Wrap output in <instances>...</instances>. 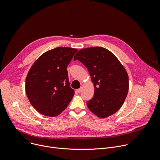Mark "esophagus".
I'll return each instance as SVG.
<instances>
[{
    "label": "esophagus",
    "instance_id": "34e87169",
    "mask_svg": "<svg viewBox=\"0 0 160 160\" xmlns=\"http://www.w3.org/2000/svg\"><path fill=\"white\" fill-rule=\"evenodd\" d=\"M81 90H82V88H78V89H77V92L78 93H80V92H81Z\"/></svg>",
    "mask_w": 160,
    "mask_h": 160
}]
</instances>
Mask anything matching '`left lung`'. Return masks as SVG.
<instances>
[{"label": "left lung", "instance_id": "8db88e82", "mask_svg": "<svg viewBox=\"0 0 160 160\" xmlns=\"http://www.w3.org/2000/svg\"><path fill=\"white\" fill-rule=\"evenodd\" d=\"M87 68L94 85V95L87 105L99 118L118 111L127 96L128 76L123 66L111 52L101 47L80 50L74 57Z\"/></svg>", "mask_w": 160, "mask_h": 160}]
</instances>
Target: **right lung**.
<instances>
[{"mask_svg":"<svg viewBox=\"0 0 160 160\" xmlns=\"http://www.w3.org/2000/svg\"><path fill=\"white\" fill-rule=\"evenodd\" d=\"M77 49L57 48L41 55L30 69L25 83L27 96L33 107L43 115L56 117L72 101L67 66Z\"/></svg>","mask_w":160,"mask_h":160,"instance_id":"add662e5","label":"right lung"}]
</instances>
